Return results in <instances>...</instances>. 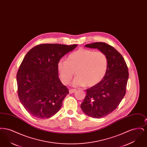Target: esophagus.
<instances>
[{
  "instance_id": "esophagus-1",
  "label": "esophagus",
  "mask_w": 147,
  "mask_h": 147,
  "mask_svg": "<svg viewBox=\"0 0 147 147\" xmlns=\"http://www.w3.org/2000/svg\"><path fill=\"white\" fill-rule=\"evenodd\" d=\"M76 89H71L69 90V93L70 94H73V93H74V92H76Z\"/></svg>"
}]
</instances>
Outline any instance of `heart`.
Instances as JSON below:
<instances>
[{
    "label": "heart",
    "mask_w": 147,
    "mask_h": 147,
    "mask_svg": "<svg viewBox=\"0 0 147 147\" xmlns=\"http://www.w3.org/2000/svg\"><path fill=\"white\" fill-rule=\"evenodd\" d=\"M109 66L108 58L102 51L80 49L71 53L67 61L60 60L57 64L61 82L69 84L75 74L73 85L75 86L92 87L105 77Z\"/></svg>",
    "instance_id": "b5f03b06"
}]
</instances>
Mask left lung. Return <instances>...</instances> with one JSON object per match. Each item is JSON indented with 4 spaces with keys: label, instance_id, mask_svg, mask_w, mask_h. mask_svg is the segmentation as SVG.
<instances>
[{
    "label": "left lung",
    "instance_id": "obj_1",
    "mask_svg": "<svg viewBox=\"0 0 147 147\" xmlns=\"http://www.w3.org/2000/svg\"><path fill=\"white\" fill-rule=\"evenodd\" d=\"M85 47L99 49L109 60L105 77L98 84L86 90V96L80 105L86 115L99 119L115 110L125 96L128 70L122 56L111 46L105 42H95Z\"/></svg>",
    "mask_w": 147,
    "mask_h": 147
}]
</instances>
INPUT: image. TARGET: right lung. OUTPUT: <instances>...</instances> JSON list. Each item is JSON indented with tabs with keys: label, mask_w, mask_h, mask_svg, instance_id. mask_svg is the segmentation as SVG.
I'll list each match as a JSON object with an SVG mask.
<instances>
[{
	"label": "right lung",
	"mask_w": 147,
	"mask_h": 147,
	"mask_svg": "<svg viewBox=\"0 0 147 147\" xmlns=\"http://www.w3.org/2000/svg\"><path fill=\"white\" fill-rule=\"evenodd\" d=\"M77 45L41 44L30 49L17 73L18 94L28 112L49 119L59 110L69 90L58 77L57 64Z\"/></svg>",
	"instance_id": "obj_1"
}]
</instances>
